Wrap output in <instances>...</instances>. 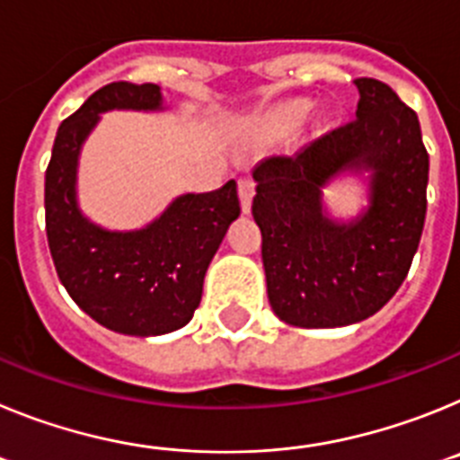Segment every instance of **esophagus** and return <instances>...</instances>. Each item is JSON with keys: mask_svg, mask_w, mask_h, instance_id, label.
Instances as JSON below:
<instances>
[{"mask_svg": "<svg viewBox=\"0 0 460 460\" xmlns=\"http://www.w3.org/2000/svg\"><path fill=\"white\" fill-rule=\"evenodd\" d=\"M253 195H255L253 180H249V177H242V180H239V202H242L243 214H249V211H251V202H253Z\"/></svg>", "mask_w": 460, "mask_h": 460, "instance_id": "obj_1", "label": "esophagus"}]
</instances>
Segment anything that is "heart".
I'll use <instances>...</instances> for the list:
<instances>
[{"instance_id":"b5f03b06","label":"heart","mask_w":460,"mask_h":460,"mask_svg":"<svg viewBox=\"0 0 460 460\" xmlns=\"http://www.w3.org/2000/svg\"><path fill=\"white\" fill-rule=\"evenodd\" d=\"M308 115V105L304 103H292L286 105V108H280L279 112L274 115V124L279 126H296L302 124Z\"/></svg>"}]
</instances>
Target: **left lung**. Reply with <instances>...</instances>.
Returning <instances> with one entry per match:
<instances>
[{
  "label": "left lung",
  "mask_w": 460,
  "mask_h": 460,
  "mask_svg": "<svg viewBox=\"0 0 460 460\" xmlns=\"http://www.w3.org/2000/svg\"><path fill=\"white\" fill-rule=\"evenodd\" d=\"M355 84L357 119L253 170L267 296L292 327L371 318L405 280L424 230L429 154L417 112L380 80ZM350 173L367 174L369 205L343 222L328 214L323 189Z\"/></svg>",
  "instance_id": "1"
}]
</instances>
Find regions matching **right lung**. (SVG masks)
Instances as JSON below:
<instances>
[{
  "mask_svg": "<svg viewBox=\"0 0 460 460\" xmlns=\"http://www.w3.org/2000/svg\"><path fill=\"white\" fill-rule=\"evenodd\" d=\"M165 110L158 84L112 83L62 121L46 170V233L71 299L117 334L161 336L184 327L200 306L207 267L239 217L237 184L174 198L137 230H108L78 205L84 140L103 112Z\"/></svg>",
  "mask_w": 460,
  "mask_h": 460,
  "instance_id": "add662e5",
  "label": "right lung"
}]
</instances>
